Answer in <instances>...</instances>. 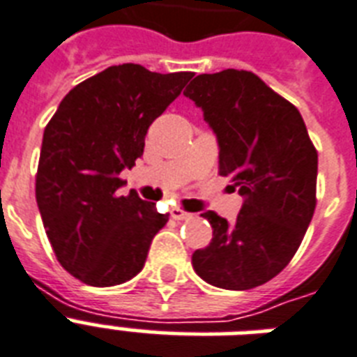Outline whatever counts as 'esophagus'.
Masks as SVG:
<instances>
[{
	"mask_svg": "<svg viewBox=\"0 0 357 357\" xmlns=\"http://www.w3.org/2000/svg\"><path fill=\"white\" fill-rule=\"evenodd\" d=\"M172 218H176V220H189V218H192V213H187L176 207V209H172Z\"/></svg>",
	"mask_w": 357,
	"mask_h": 357,
	"instance_id": "esophagus-1",
	"label": "esophagus"
}]
</instances>
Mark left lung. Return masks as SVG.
Wrapping results in <instances>:
<instances>
[{"label": "left lung", "instance_id": "1", "mask_svg": "<svg viewBox=\"0 0 357 357\" xmlns=\"http://www.w3.org/2000/svg\"><path fill=\"white\" fill-rule=\"evenodd\" d=\"M183 94L217 133L218 174L243 196L235 222L204 213L213 238L192 254V266L215 287H259L289 265L313 218L315 146L298 109L254 72L200 74Z\"/></svg>", "mask_w": 357, "mask_h": 357}]
</instances>
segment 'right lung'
Masks as SVG:
<instances>
[{"label":"right lung","instance_id":"obj_1","mask_svg":"<svg viewBox=\"0 0 357 357\" xmlns=\"http://www.w3.org/2000/svg\"><path fill=\"white\" fill-rule=\"evenodd\" d=\"M190 77L133 63L109 66L75 85L47 122L36 204L57 261L79 282L111 287L142 271L168 215L135 190L119 196V174L135 167L148 128Z\"/></svg>","mask_w":357,"mask_h":357}]
</instances>
